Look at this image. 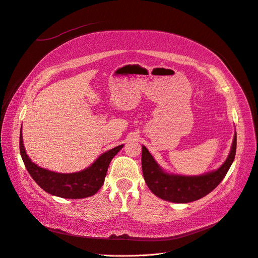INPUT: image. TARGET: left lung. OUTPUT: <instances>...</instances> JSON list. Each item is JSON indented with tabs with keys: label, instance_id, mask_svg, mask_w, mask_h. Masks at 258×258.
Returning <instances> with one entry per match:
<instances>
[{
	"label": "left lung",
	"instance_id": "obj_1",
	"mask_svg": "<svg viewBox=\"0 0 258 258\" xmlns=\"http://www.w3.org/2000/svg\"><path fill=\"white\" fill-rule=\"evenodd\" d=\"M236 151V134L227 160L222 166L206 174L186 176L164 172L148 149L143 146L142 168L145 182L156 196L172 203H190L206 196L215 189L226 176L232 164Z\"/></svg>",
	"mask_w": 258,
	"mask_h": 258
}]
</instances>
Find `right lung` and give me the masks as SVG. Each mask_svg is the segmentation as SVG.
<instances>
[{"label":"right lung","instance_id":"obj_1","mask_svg":"<svg viewBox=\"0 0 258 258\" xmlns=\"http://www.w3.org/2000/svg\"><path fill=\"white\" fill-rule=\"evenodd\" d=\"M123 145L105 151L90 167L75 173H57L40 168L30 160L23 143L22 132L19 135L21 156L34 181L45 192L69 200H77L95 195L101 188L107 175L109 164L113 157L120 151Z\"/></svg>","mask_w":258,"mask_h":258}]
</instances>
